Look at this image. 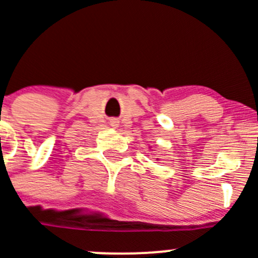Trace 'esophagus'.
Masks as SVG:
<instances>
[{
    "mask_svg": "<svg viewBox=\"0 0 258 258\" xmlns=\"http://www.w3.org/2000/svg\"><path fill=\"white\" fill-rule=\"evenodd\" d=\"M118 123H119V122L117 121V119H112V121H111V126L114 127V128H117V127H118Z\"/></svg>",
    "mask_w": 258,
    "mask_h": 258,
    "instance_id": "1",
    "label": "esophagus"
}]
</instances>
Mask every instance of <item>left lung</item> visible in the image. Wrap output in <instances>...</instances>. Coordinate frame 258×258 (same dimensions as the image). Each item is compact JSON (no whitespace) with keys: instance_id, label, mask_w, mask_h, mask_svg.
<instances>
[{"instance_id":"left-lung-1","label":"left lung","mask_w":258,"mask_h":258,"mask_svg":"<svg viewBox=\"0 0 258 258\" xmlns=\"http://www.w3.org/2000/svg\"><path fill=\"white\" fill-rule=\"evenodd\" d=\"M157 160H159V159H157Z\"/></svg>"}]
</instances>
